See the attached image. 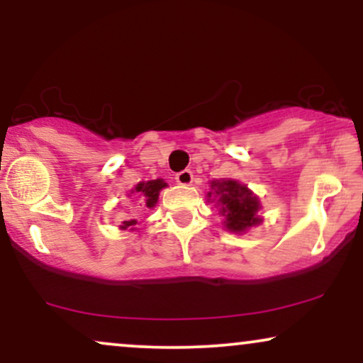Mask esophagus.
Wrapping results in <instances>:
<instances>
[{"label":"esophagus","mask_w":363,"mask_h":363,"mask_svg":"<svg viewBox=\"0 0 363 363\" xmlns=\"http://www.w3.org/2000/svg\"><path fill=\"white\" fill-rule=\"evenodd\" d=\"M176 181L181 186H191V182H193V172L191 170H182V172L176 174Z\"/></svg>","instance_id":"obj_1"}]
</instances>
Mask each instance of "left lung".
<instances>
[{
    "mask_svg": "<svg viewBox=\"0 0 363 363\" xmlns=\"http://www.w3.org/2000/svg\"><path fill=\"white\" fill-rule=\"evenodd\" d=\"M208 203H215L223 216V227L234 234H245L249 228L262 223L259 215L261 201L245 184L234 179H220L210 182Z\"/></svg>",
    "mask_w": 363,
    "mask_h": 363,
    "instance_id": "8db88e82",
    "label": "left lung"
}]
</instances>
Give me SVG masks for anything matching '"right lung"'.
I'll use <instances>...</instances> for the list:
<instances>
[{
	"mask_svg": "<svg viewBox=\"0 0 363 363\" xmlns=\"http://www.w3.org/2000/svg\"><path fill=\"white\" fill-rule=\"evenodd\" d=\"M164 187H167V182L164 181V179H153V181H143V182H138L135 187H133L131 191H129L128 196L135 194L136 198H138L140 201V206L141 208H155L157 201H158V194H160V191L164 189ZM136 223H138V220L136 218H131V220H126V222H123V225H119L121 230H136Z\"/></svg>",
	"mask_w": 363,
	"mask_h": 363,
	"instance_id": "obj_1",
	"label": "right lung"
}]
</instances>
